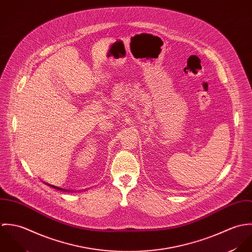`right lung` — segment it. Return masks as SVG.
<instances>
[{"label":"right lung","instance_id":"right-lung-1","mask_svg":"<svg viewBox=\"0 0 252 252\" xmlns=\"http://www.w3.org/2000/svg\"><path fill=\"white\" fill-rule=\"evenodd\" d=\"M51 187H54V188H57V189H60V188H58V187H55V186H53V185H50ZM60 190H63V189H60Z\"/></svg>","mask_w":252,"mask_h":252}]
</instances>
